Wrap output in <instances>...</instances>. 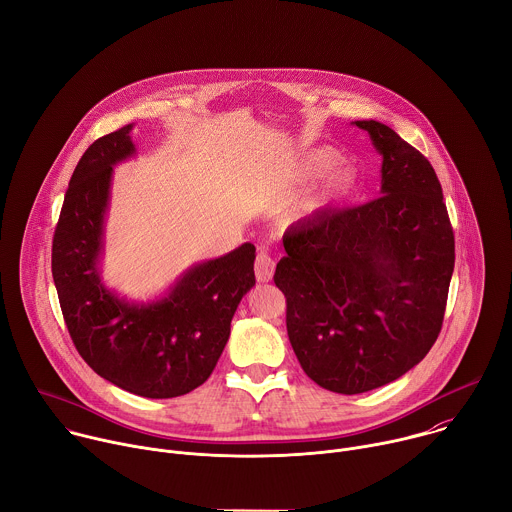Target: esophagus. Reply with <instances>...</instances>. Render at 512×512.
Instances as JSON below:
<instances>
[{
	"label": "esophagus",
	"instance_id": "1",
	"mask_svg": "<svg viewBox=\"0 0 512 512\" xmlns=\"http://www.w3.org/2000/svg\"><path fill=\"white\" fill-rule=\"evenodd\" d=\"M274 266H276V264H274L272 256H270L268 252L260 250L258 256H256V264H254L258 282H268V280H272V276H274Z\"/></svg>",
	"mask_w": 512,
	"mask_h": 512
}]
</instances>
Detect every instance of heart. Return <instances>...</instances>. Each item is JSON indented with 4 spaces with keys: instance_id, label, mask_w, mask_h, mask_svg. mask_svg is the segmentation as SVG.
I'll list each match as a JSON object with an SVG mask.
<instances>
[{
    "instance_id": "b5f03b06",
    "label": "heart",
    "mask_w": 512,
    "mask_h": 512,
    "mask_svg": "<svg viewBox=\"0 0 512 512\" xmlns=\"http://www.w3.org/2000/svg\"><path fill=\"white\" fill-rule=\"evenodd\" d=\"M337 161V153L333 149H321L315 151L309 159H306L302 173L304 175H315L321 169L333 165ZM357 185V171L353 165H339L335 167L325 181L321 183V187L317 189V193L313 197L306 199L302 206L292 214V220H300V218H309L313 214H319L323 210H327L329 206H333L335 201H341L343 197H347Z\"/></svg>"
}]
</instances>
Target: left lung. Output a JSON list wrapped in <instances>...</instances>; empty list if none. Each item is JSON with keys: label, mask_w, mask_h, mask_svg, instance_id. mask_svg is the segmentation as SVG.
Masks as SVG:
<instances>
[{"label": "left lung", "mask_w": 512, "mask_h": 512, "mask_svg": "<svg viewBox=\"0 0 512 512\" xmlns=\"http://www.w3.org/2000/svg\"><path fill=\"white\" fill-rule=\"evenodd\" d=\"M381 155V195L292 224L274 282L304 373L365 393L416 367L442 329L454 232L430 161L379 121H355Z\"/></svg>", "instance_id": "1"}]
</instances>
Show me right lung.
<instances>
[{"label": "right lung", "instance_id": "1", "mask_svg": "<svg viewBox=\"0 0 512 512\" xmlns=\"http://www.w3.org/2000/svg\"><path fill=\"white\" fill-rule=\"evenodd\" d=\"M133 125L94 141L78 161L52 242V276L80 357L107 381L141 397L185 395L206 381L242 296L256 284V248L193 264L165 294L141 302L102 282L113 167L135 157Z\"/></svg>", "mask_w": 512, "mask_h": 512}]
</instances>
